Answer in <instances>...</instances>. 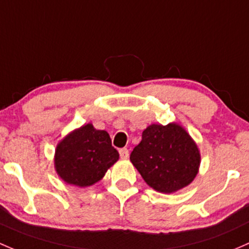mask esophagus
Wrapping results in <instances>:
<instances>
[{"label": "esophagus", "mask_w": 249, "mask_h": 249, "mask_svg": "<svg viewBox=\"0 0 249 249\" xmlns=\"http://www.w3.org/2000/svg\"><path fill=\"white\" fill-rule=\"evenodd\" d=\"M120 156H121L122 160H127V158L129 157V151H128L127 148H121V150H120Z\"/></svg>", "instance_id": "34e87169"}]
</instances>
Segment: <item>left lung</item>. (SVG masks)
<instances>
[{
  "instance_id": "8db88e82",
  "label": "left lung",
  "mask_w": 249,
  "mask_h": 249,
  "mask_svg": "<svg viewBox=\"0 0 249 249\" xmlns=\"http://www.w3.org/2000/svg\"><path fill=\"white\" fill-rule=\"evenodd\" d=\"M130 162L155 191L174 193L194 180L200 152L180 124H151L142 132L139 145L133 148Z\"/></svg>"
}]
</instances>
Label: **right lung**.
<instances>
[{
  "instance_id": "obj_1",
  "label": "right lung",
  "mask_w": 249,
  "mask_h": 249,
  "mask_svg": "<svg viewBox=\"0 0 249 249\" xmlns=\"http://www.w3.org/2000/svg\"><path fill=\"white\" fill-rule=\"evenodd\" d=\"M119 157L107 132L87 124L57 143L53 163L56 173L66 183L89 187L102 180Z\"/></svg>"
}]
</instances>
